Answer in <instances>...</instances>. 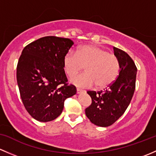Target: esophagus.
I'll return each mask as SVG.
<instances>
[{
    "mask_svg": "<svg viewBox=\"0 0 156 156\" xmlns=\"http://www.w3.org/2000/svg\"><path fill=\"white\" fill-rule=\"evenodd\" d=\"M84 90H83V89H79V88H77V89H76V92H77V94H80V93H83V92H84Z\"/></svg>",
    "mask_w": 156,
    "mask_h": 156,
    "instance_id": "34e87169",
    "label": "esophagus"
}]
</instances>
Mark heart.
<instances>
[{"label": "heart", "mask_w": 156, "mask_h": 156, "mask_svg": "<svg viewBox=\"0 0 156 156\" xmlns=\"http://www.w3.org/2000/svg\"><path fill=\"white\" fill-rule=\"evenodd\" d=\"M86 73L73 79L72 82L81 87L95 85L98 89L106 88L116 80L119 73V61L116 55L94 45L80 46L76 53L69 52L63 60L65 73L72 78L83 69Z\"/></svg>", "instance_id": "obj_1"}]
</instances>
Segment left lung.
I'll return each mask as SVG.
<instances>
[{"label": "left lung", "mask_w": 156, "mask_h": 156, "mask_svg": "<svg viewBox=\"0 0 156 156\" xmlns=\"http://www.w3.org/2000/svg\"><path fill=\"white\" fill-rule=\"evenodd\" d=\"M119 61L120 70L116 80L104 91H88L91 104L86 115L91 123L101 127L113 125L125 113L135 90L137 67L133 59L122 49L113 47Z\"/></svg>", "instance_id": "1"}]
</instances>
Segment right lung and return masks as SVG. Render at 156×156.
I'll list each match as a JSON object with an SVG mask.
<instances>
[{
	"label": "right lung",
	"instance_id": "obj_1",
	"mask_svg": "<svg viewBox=\"0 0 156 156\" xmlns=\"http://www.w3.org/2000/svg\"><path fill=\"white\" fill-rule=\"evenodd\" d=\"M68 38L47 36L27 45L16 68L21 98L28 113L43 122L55 119L67 98L76 89L67 83L63 67L65 55L73 46Z\"/></svg>",
	"mask_w": 156,
	"mask_h": 156
}]
</instances>
